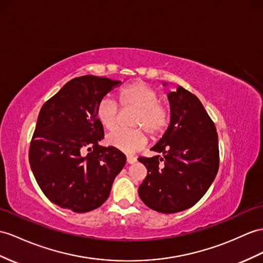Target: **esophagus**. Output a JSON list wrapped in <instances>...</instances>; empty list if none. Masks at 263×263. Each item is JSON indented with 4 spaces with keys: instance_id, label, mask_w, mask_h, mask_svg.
<instances>
[{
    "instance_id": "esophagus-1",
    "label": "esophagus",
    "mask_w": 263,
    "mask_h": 263,
    "mask_svg": "<svg viewBox=\"0 0 263 263\" xmlns=\"http://www.w3.org/2000/svg\"><path fill=\"white\" fill-rule=\"evenodd\" d=\"M137 162V158L135 156H127V163L128 164H134Z\"/></svg>"
}]
</instances>
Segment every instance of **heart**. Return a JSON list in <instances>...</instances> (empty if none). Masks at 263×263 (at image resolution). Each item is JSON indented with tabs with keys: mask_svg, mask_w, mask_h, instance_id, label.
<instances>
[{
	"mask_svg": "<svg viewBox=\"0 0 263 263\" xmlns=\"http://www.w3.org/2000/svg\"><path fill=\"white\" fill-rule=\"evenodd\" d=\"M119 104L128 109H137L133 119L134 127H143L152 137H157L166 130L170 123V110L163 102L155 89L142 81L132 82L125 86L118 95ZM119 105L109 97L102 98L96 108V117L107 130H114L119 120ZM137 129H119L107 136V144L120 152L133 154L147 144L146 132Z\"/></svg>",
	"mask_w": 263,
	"mask_h": 263,
	"instance_id": "heart-1",
	"label": "heart"
}]
</instances>
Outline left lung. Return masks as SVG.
<instances>
[{"mask_svg":"<svg viewBox=\"0 0 263 263\" xmlns=\"http://www.w3.org/2000/svg\"><path fill=\"white\" fill-rule=\"evenodd\" d=\"M171 123L152 147L158 155L139 157L147 176L138 189L149 209L176 213L201 200L219 171V139L213 120L195 95L178 86L167 95Z\"/></svg>","mask_w":263,"mask_h":263,"instance_id":"left-lung-1","label":"left lung"}]
</instances>
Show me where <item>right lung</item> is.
Masks as SVG:
<instances>
[{
  "label": "right lung",
  "mask_w": 263,
  "mask_h": 263,
  "mask_svg": "<svg viewBox=\"0 0 263 263\" xmlns=\"http://www.w3.org/2000/svg\"><path fill=\"white\" fill-rule=\"evenodd\" d=\"M120 81L91 74L68 81L44 102L29 162L40 189L55 205L85 213L99 208L126 163L124 153L100 146L98 102Z\"/></svg>",
  "instance_id": "1"
}]
</instances>
